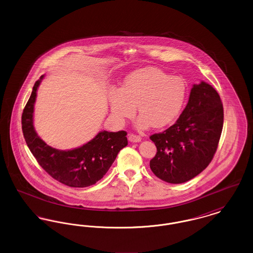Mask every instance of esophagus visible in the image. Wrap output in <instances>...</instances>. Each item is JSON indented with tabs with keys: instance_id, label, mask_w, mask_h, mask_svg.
Returning a JSON list of instances; mask_svg holds the SVG:
<instances>
[{
	"instance_id": "1",
	"label": "esophagus",
	"mask_w": 253,
	"mask_h": 253,
	"mask_svg": "<svg viewBox=\"0 0 253 253\" xmlns=\"http://www.w3.org/2000/svg\"><path fill=\"white\" fill-rule=\"evenodd\" d=\"M128 139L131 142H139L141 140V137L139 135H137V134H134V133H129Z\"/></svg>"
}]
</instances>
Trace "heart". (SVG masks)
<instances>
[{"instance_id": "b5f03b06", "label": "heart", "mask_w": 253, "mask_h": 253, "mask_svg": "<svg viewBox=\"0 0 253 253\" xmlns=\"http://www.w3.org/2000/svg\"><path fill=\"white\" fill-rule=\"evenodd\" d=\"M187 95L188 86L183 78L169 76L157 67H146L126 77L121 90H111L109 103L112 115L120 123L132 119L137 106L139 129L151 125L161 128L178 118Z\"/></svg>"}]
</instances>
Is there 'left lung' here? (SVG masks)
<instances>
[{
	"label": "left lung",
	"instance_id": "1",
	"mask_svg": "<svg viewBox=\"0 0 253 253\" xmlns=\"http://www.w3.org/2000/svg\"><path fill=\"white\" fill-rule=\"evenodd\" d=\"M224 122V109L216 90L202 82L193 85L179 119L150 139L157 155L150 168L159 179L180 184L209 166L216 153Z\"/></svg>",
	"mask_w": 253,
	"mask_h": 253
}]
</instances>
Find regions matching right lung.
Returning <instances> with one entry per match:
<instances>
[{"mask_svg": "<svg viewBox=\"0 0 253 253\" xmlns=\"http://www.w3.org/2000/svg\"><path fill=\"white\" fill-rule=\"evenodd\" d=\"M40 83L37 81L33 86L22 115V129L30 152L52 178L65 186L85 188L96 184L108 171L119 152L128 144L127 132H98L94 139L71 151L51 148L38 136L33 126V108Z\"/></svg>", "mask_w": 253, "mask_h": 253, "instance_id": "1", "label": "right lung"}]
</instances>
